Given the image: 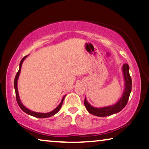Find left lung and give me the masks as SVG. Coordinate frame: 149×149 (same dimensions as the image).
<instances>
[{
	"instance_id": "obj_1",
	"label": "left lung",
	"mask_w": 149,
	"mask_h": 149,
	"mask_svg": "<svg viewBox=\"0 0 149 149\" xmlns=\"http://www.w3.org/2000/svg\"><path fill=\"white\" fill-rule=\"evenodd\" d=\"M123 70L125 81V88L123 97L120 98V99L118 100L116 104L112 105V106L103 107V108H95L86 101L85 98L84 104L89 113L102 117V116H107L117 113L125 108V107L127 104L128 100H129L130 94L132 90V79L129 74V66L127 64H125L123 65Z\"/></svg>"
}]
</instances>
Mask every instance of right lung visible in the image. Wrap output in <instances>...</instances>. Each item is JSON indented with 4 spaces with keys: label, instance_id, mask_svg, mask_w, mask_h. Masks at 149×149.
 I'll return each instance as SVG.
<instances>
[{
    "label": "right lung",
    "instance_id": "right-lung-1",
    "mask_svg": "<svg viewBox=\"0 0 149 149\" xmlns=\"http://www.w3.org/2000/svg\"><path fill=\"white\" fill-rule=\"evenodd\" d=\"M27 56H25L24 57H23V58L22 59L21 61H20V65H19V71L17 72V74H16V77L15 78V81H14V86H15V93H16V98H17V103L19 104V106L20 107V108L21 109L22 111H23L24 113H26V114H30V115L31 116H35V117L36 118H48V117H50V116H52L54 115V114H56L59 111V110L61 109L62 105H63V100L65 99V96L63 98V99L61 100V102L58 107H56V108L53 110V111L50 112V113H36V112H34V111H31L29 110L28 109H26V107H25L22 103L20 101V97L19 96V92H18V88H17V81H18V79H19V76L20 74V69H21V66H22V63L23 61L24 60V58H26Z\"/></svg>",
    "mask_w": 149,
    "mask_h": 149
}]
</instances>
